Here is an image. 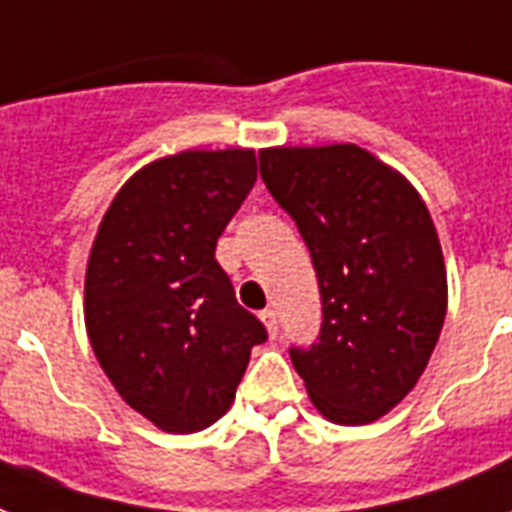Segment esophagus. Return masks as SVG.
Returning <instances> with one entry per match:
<instances>
[{"instance_id":"esophagus-1","label":"esophagus","mask_w":512,"mask_h":512,"mask_svg":"<svg viewBox=\"0 0 512 512\" xmlns=\"http://www.w3.org/2000/svg\"><path fill=\"white\" fill-rule=\"evenodd\" d=\"M260 320L266 323L268 333H271V336H276V331H279V320H276L274 309H263V312H260Z\"/></svg>"}]
</instances>
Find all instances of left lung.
<instances>
[{
	"label": "left lung",
	"mask_w": 512,
	"mask_h": 512,
	"mask_svg": "<svg viewBox=\"0 0 512 512\" xmlns=\"http://www.w3.org/2000/svg\"><path fill=\"white\" fill-rule=\"evenodd\" d=\"M260 176L309 246L323 301L317 342L290 347L295 372L328 420L372 423L415 388L445 323L429 208L352 143L260 151Z\"/></svg>",
	"instance_id": "8db88e82"
}]
</instances>
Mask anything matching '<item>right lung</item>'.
Wrapping results in <instances>:
<instances>
[{"instance_id": "add662e5", "label": "right lung", "mask_w": 512, "mask_h": 512, "mask_svg": "<svg viewBox=\"0 0 512 512\" xmlns=\"http://www.w3.org/2000/svg\"><path fill=\"white\" fill-rule=\"evenodd\" d=\"M257 181L252 149L181 151L138 170L105 211L86 268V331L113 388L170 434L236 399L266 325L236 301L217 238Z\"/></svg>"}]
</instances>
